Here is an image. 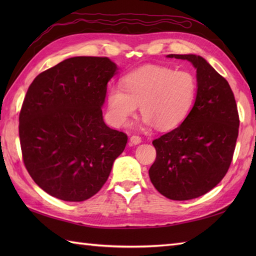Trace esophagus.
<instances>
[{"label":"esophagus","mask_w":256,"mask_h":256,"mask_svg":"<svg viewBox=\"0 0 256 256\" xmlns=\"http://www.w3.org/2000/svg\"><path fill=\"white\" fill-rule=\"evenodd\" d=\"M140 142H142V138L138 136V135H132V136L130 138V144L131 145H138Z\"/></svg>","instance_id":"1"}]
</instances>
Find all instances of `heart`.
<instances>
[{"instance_id": "obj_1", "label": "heart", "mask_w": 256, "mask_h": 256, "mask_svg": "<svg viewBox=\"0 0 256 256\" xmlns=\"http://www.w3.org/2000/svg\"><path fill=\"white\" fill-rule=\"evenodd\" d=\"M121 86L108 90V116L114 126H124L138 104L145 125L172 131L184 123L197 96L198 82L189 70L146 64L123 76Z\"/></svg>"}]
</instances>
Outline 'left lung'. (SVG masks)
Listing matches in <instances>:
<instances>
[{
	"label": "left lung",
	"mask_w": 256,
	"mask_h": 256,
	"mask_svg": "<svg viewBox=\"0 0 256 256\" xmlns=\"http://www.w3.org/2000/svg\"><path fill=\"white\" fill-rule=\"evenodd\" d=\"M197 69L194 104L182 125L153 140L156 160L150 178L172 200H190L218 184L231 165L238 135V112L228 81L202 57L168 55Z\"/></svg>",
	"instance_id": "obj_1"
}]
</instances>
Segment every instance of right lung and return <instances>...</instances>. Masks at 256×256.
Listing matches in <instances>:
<instances>
[{
  "label": "right lung",
  "instance_id": "obj_1",
  "mask_svg": "<svg viewBox=\"0 0 256 256\" xmlns=\"http://www.w3.org/2000/svg\"><path fill=\"white\" fill-rule=\"evenodd\" d=\"M106 57H72L40 74L20 112V142L38 186L64 201H84L106 184L128 135L103 121L106 84L116 72Z\"/></svg>",
  "mask_w": 256,
  "mask_h": 256
}]
</instances>
